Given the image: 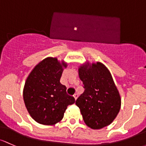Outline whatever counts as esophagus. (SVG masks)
Listing matches in <instances>:
<instances>
[{
	"label": "esophagus",
	"instance_id": "obj_1",
	"mask_svg": "<svg viewBox=\"0 0 146 146\" xmlns=\"http://www.w3.org/2000/svg\"><path fill=\"white\" fill-rule=\"evenodd\" d=\"M78 94H75L73 95V97L75 98V99H76H76H77V98H78Z\"/></svg>",
	"mask_w": 146,
	"mask_h": 146
}]
</instances>
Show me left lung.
Returning <instances> with one entry per match:
<instances>
[{
    "mask_svg": "<svg viewBox=\"0 0 146 146\" xmlns=\"http://www.w3.org/2000/svg\"><path fill=\"white\" fill-rule=\"evenodd\" d=\"M84 92L76 100L85 123L93 129L109 125L119 113L121 99L108 69L101 63L78 70Z\"/></svg>",
    "mask_w": 146,
    "mask_h": 146,
    "instance_id": "obj_1",
    "label": "left lung"
}]
</instances>
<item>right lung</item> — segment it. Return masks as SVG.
<instances>
[{"label":"right lung","instance_id":"right-lung-1","mask_svg":"<svg viewBox=\"0 0 146 146\" xmlns=\"http://www.w3.org/2000/svg\"><path fill=\"white\" fill-rule=\"evenodd\" d=\"M62 66L56 58L47 57L31 72L24 85L23 96L27 110L34 120L42 125H52L64 117L68 105L75 103L73 96L66 93L61 85Z\"/></svg>","mask_w":146,"mask_h":146}]
</instances>
